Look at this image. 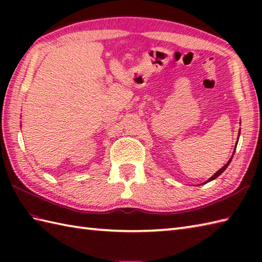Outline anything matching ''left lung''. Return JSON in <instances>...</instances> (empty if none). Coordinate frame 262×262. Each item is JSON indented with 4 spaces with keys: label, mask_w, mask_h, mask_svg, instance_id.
I'll return each instance as SVG.
<instances>
[{
    "label": "left lung",
    "mask_w": 262,
    "mask_h": 262,
    "mask_svg": "<svg viewBox=\"0 0 262 262\" xmlns=\"http://www.w3.org/2000/svg\"><path fill=\"white\" fill-rule=\"evenodd\" d=\"M231 161H232V158H231V160L229 161V162H227V163H226V164H225V165L223 166V168H222L221 170H219V171H217V172H216V173H215V174H214L213 177H211V178H209V180H207V181H206V182H209V181H211V180H214V179H216V178H217V177H219V176H221L222 173H223V171H224V170H225V169L227 168V166H229V164H230V162H231Z\"/></svg>",
    "instance_id": "obj_1"
}]
</instances>
